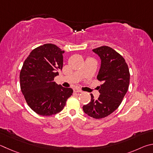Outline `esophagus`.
I'll return each mask as SVG.
<instances>
[{
	"mask_svg": "<svg viewBox=\"0 0 153 153\" xmlns=\"http://www.w3.org/2000/svg\"><path fill=\"white\" fill-rule=\"evenodd\" d=\"M73 91H74V92H75V93H82V91L80 90L79 89H78V88H74Z\"/></svg>",
	"mask_w": 153,
	"mask_h": 153,
	"instance_id": "34e87169",
	"label": "esophagus"
}]
</instances>
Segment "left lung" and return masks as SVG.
I'll list each match as a JSON object with an SVG mask.
<instances>
[{"label": "left lung", "instance_id": "8db88e82", "mask_svg": "<svg viewBox=\"0 0 153 153\" xmlns=\"http://www.w3.org/2000/svg\"><path fill=\"white\" fill-rule=\"evenodd\" d=\"M100 56L101 67L97 76L102 85L98 87L100 95L82 107L84 112L95 119L108 116L117 109L128 91L130 72L124 58L111 48L101 46L93 50Z\"/></svg>", "mask_w": 153, "mask_h": 153}]
</instances>
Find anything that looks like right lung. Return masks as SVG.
Returning a JSON list of instances; mask_svg holds the SVG:
<instances>
[{
  "label": "right lung",
  "mask_w": 153,
  "mask_h": 153,
  "mask_svg": "<svg viewBox=\"0 0 153 153\" xmlns=\"http://www.w3.org/2000/svg\"><path fill=\"white\" fill-rule=\"evenodd\" d=\"M64 53L54 44L40 45L31 51L21 70V92L30 108L41 116L59 113L73 93L53 81L62 68Z\"/></svg>",
  "instance_id": "obj_1"
}]
</instances>
